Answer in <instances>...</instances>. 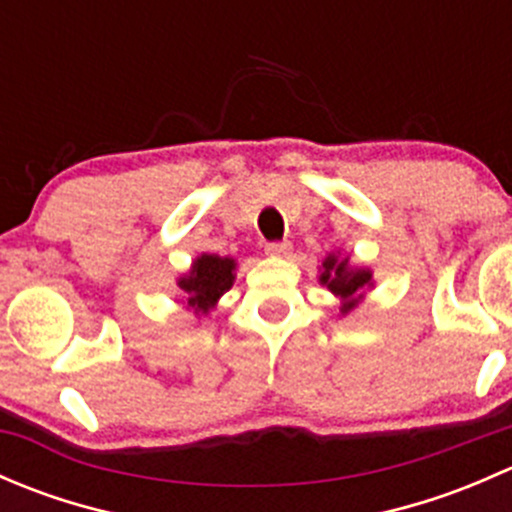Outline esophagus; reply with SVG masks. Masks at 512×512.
<instances>
[{"mask_svg":"<svg viewBox=\"0 0 512 512\" xmlns=\"http://www.w3.org/2000/svg\"><path fill=\"white\" fill-rule=\"evenodd\" d=\"M265 250H267V255H272V257H289V255H292V245H289V242H270Z\"/></svg>","mask_w":512,"mask_h":512,"instance_id":"1","label":"esophagus"}]
</instances>
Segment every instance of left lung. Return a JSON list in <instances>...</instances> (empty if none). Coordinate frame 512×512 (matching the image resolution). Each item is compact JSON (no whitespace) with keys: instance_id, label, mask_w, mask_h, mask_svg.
Masks as SVG:
<instances>
[{"instance_id":"8db88e82","label":"left lung","mask_w":512,"mask_h":512,"mask_svg":"<svg viewBox=\"0 0 512 512\" xmlns=\"http://www.w3.org/2000/svg\"><path fill=\"white\" fill-rule=\"evenodd\" d=\"M319 285L327 287L339 299V314L347 317L366 299V292L374 289V272L349 262V255L329 252L319 267Z\"/></svg>"}]
</instances>
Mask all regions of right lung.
<instances>
[{
  "mask_svg": "<svg viewBox=\"0 0 512 512\" xmlns=\"http://www.w3.org/2000/svg\"><path fill=\"white\" fill-rule=\"evenodd\" d=\"M235 257H220L203 252L193 260L190 270L175 280L183 292V304L193 317H208L210 309L218 307L220 297L235 285Z\"/></svg>",
  "mask_w": 512,
  "mask_h": 512,
  "instance_id": "right-lung-1",
  "label": "right lung"
}]
</instances>
